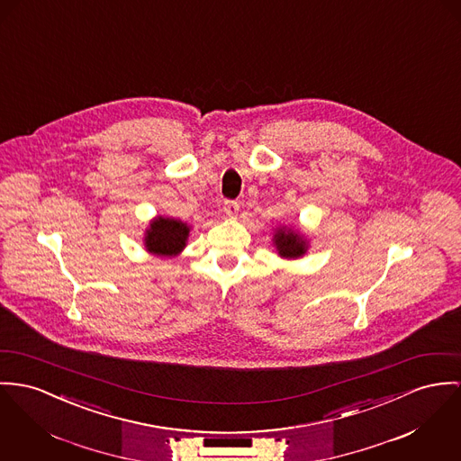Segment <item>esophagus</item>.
Instances as JSON below:
<instances>
[{
	"label": "esophagus",
	"mask_w": 461,
	"mask_h": 461,
	"mask_svg": "<svg viewBox=\"0 0 461 461\" xmlns=\"http://www.w3.org/2000/svg\"><path fill=\"white\" fill-rule=\"evenodd\" d=\"M239 211H240V205L237 202H231V200L224 202V212L228 217H237Z\"/></svg>",
	"instance_id": "obj_1"
}]
</instances>
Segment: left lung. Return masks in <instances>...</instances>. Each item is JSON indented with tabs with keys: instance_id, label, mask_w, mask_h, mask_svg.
<instances>
[{
	"instance_id": "8db88e82",
	"label": "left lung",
	"mask_w": 461,
	"mask_h": 461,
	"mask_svg": "<svg viewBox=\"0 0 461 461\" xmlns=\"http://www.w3.org/2000/svg\"><path fill=\"white\" fill-rule=\"evenodd\" d=\"M272 244L283 259H298L303 258L309 250V240L294 226H279L272 235Z\"/></svg>"
}]
</instances>
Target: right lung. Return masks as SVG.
Instances as JSON below:
<instances>
[{
	"instance_id": "obj_1",
	"label": "right lung",
	"mask_w": 461,
	"mask_h": 461,
	"mask_svg": "<svg viewBox=\"0 0 461 461\" xmlns=\"http://www.w3.org/2000/svg\"><path fill=\"white\" fill-rule=\"evenodd\" d=\"M189 231L191 226L180 219L156 215L145 230L143 248L158 258H176L187 246Z\"/></svg>"
}]
</instances>
